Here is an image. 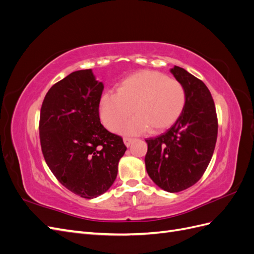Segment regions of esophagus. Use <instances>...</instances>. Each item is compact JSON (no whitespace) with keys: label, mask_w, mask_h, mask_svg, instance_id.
<instances>
[{"label":"esophagus","mask_w":254,"mask_h":254,"mask_svg":"<svg viewBox=\"0 0 254 254\" xmlns=\"http://www.w3.org/2000/svg\"><path fill=\"white\" fill-rule=\"evenodd\" d=\"M133 137H130V136H124V143L126 146H129L130 144H131L133 142Z\"/></svg>","instance_id":"1"}]
</instances>
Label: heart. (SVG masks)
Segmentation results:
<instances>
[{
	"label": "heart",
	"instance_id": "1",
	"mask_svg": "<svg viewBox=\"0 0 254 254\" xmlns=\"http://www.w3.org/2000/svg\"><path fill=\"white\" fill-rule=\"evenodd\" d=\"M118 93H106L99 102V115L107 129L114 131L132 113L121 130L127 133L149 129L159 132L180 118L186 106V91L176 79L155 71H142L123 79Z\"/></svg>",
	"mask_w": 254,
	"mask_h": 254
}]
</instances>
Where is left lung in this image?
<instances>
[{
	"mask_svg": "<svg viewBox=\"0 0 254 254\" xmlns=\"http://www.w3.org/2000/svg\"><path fill=\"white\" fill-rule=\"evenodd\" d=\"M171 72L186 91L180 118L162 134L146 139L145 165L151 180L170 193L194 186L212 159L218 121L210 90L194 75L179 66Z\"/></svg>",
	"mask_w": 254,
	"mask_h": 254,
	"instance_id": "left-lung-1",
	"label": "left lung"
}]
</instances>
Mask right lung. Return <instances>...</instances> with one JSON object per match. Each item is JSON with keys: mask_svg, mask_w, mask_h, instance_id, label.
<instances>
[{"mask_svg": "<svg viewBox=\"0 0 254 254\" xmlns=\"http://www.w3.org/2000/svg\"><path fill=\"white\" fill-rule=\"evenodd\" d=\"M103 91L91 70L76 71L49 90L40 111L45 162L65 189L87 199L108 190L127 149L121 135L102 125Z\"/></svg>", "mask_w": 254, "mask_h": 254, "instance_id": "add662e5", "label": "right lung"}]
</instances>
